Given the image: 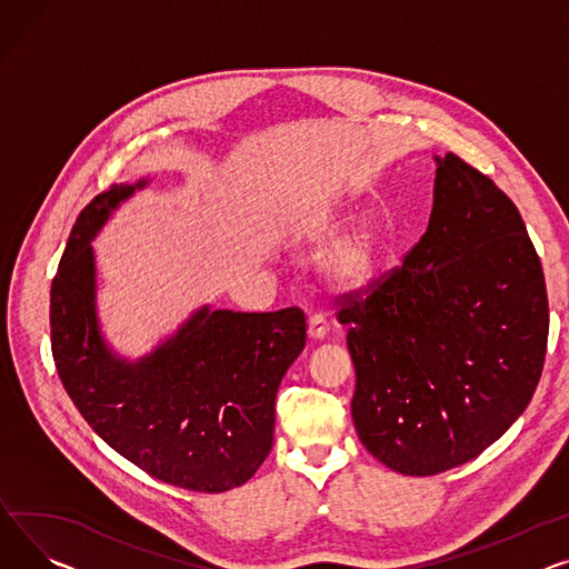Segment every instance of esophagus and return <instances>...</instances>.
<instances>
[{
  "instance_id": "34e87169",
  "label": "esophagus",
  "mask_w": 569,
  "mask_h": 569,
  "mask_svg": "<svg viewBox=\"0 0 569 569\" xmlns=\"http://www.w3.org/2000/svg\"><path fill=\"white\" fill-rule=\"evenodd\" d=\"M327 331H329V325H327L325 316L313 313V316L309 318V333H311V338L320 340V338H325V336H327Z\"/></svg>"
}]
</instances>
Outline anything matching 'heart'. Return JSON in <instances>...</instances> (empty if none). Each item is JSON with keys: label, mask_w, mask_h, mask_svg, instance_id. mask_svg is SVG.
<instances>
[{"label": "heart", "mask_w": 569, "mask_h": 569, "mask_svg": "<svg viewBox=\"0 0 569 569\" xmlns=\"http://www.w3.org/2000/svg\"><path fill=\"white\" fill-rule=\"evenodd\" d=\"M348 223L346 214H322L301 229V242L320 244L333 238ZM382 256V233L372 219L357 221L350 231L340 236L327 251L322 268L329 279L343 288L366 286L377 270Z\"/></svg>", "instance_id": "1"}]
</instances>
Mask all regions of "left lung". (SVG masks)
I'll return each mask as SVG.
<instances>
[{
    "label": "left lung",
    "instance_id": "left-lung-1",
    "mask_svg": "<svg viewBox=\"0 0 569 569\" xmlns=\"http://www.w3.org/2000/svg\"><path fill=\"white\" fill-rule=\"evenodd\" d=\"M435 160L428 231L387 277L340 295L336 313L357 435L405 476L495 443L531 402L549 336L542 264L517 206L456 153Z\"/></svg>",
    "mask_w": 569,
    "mask_h": 569
}]
</instances>
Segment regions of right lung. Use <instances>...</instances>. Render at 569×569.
<instances>
[{"label": "right lung", "mask_w": 569, "mask_h": 569, "mask_svg": "<svg viewBox=\"0 0 569 569\" xmlns=\"http://www.w3.org/2000/svg\"><path fill=\"white\" fill-rule=\"evenodd\" d=\"M137 184H111L74 221L50 292L52 357L66 393L113 450L162 482L219 495L270 456L281 377L307 346V316L203 307L153 355H113L96 320L91 240Z\"/></svg>", "instance_id": "add662e5"}]
</instances>
